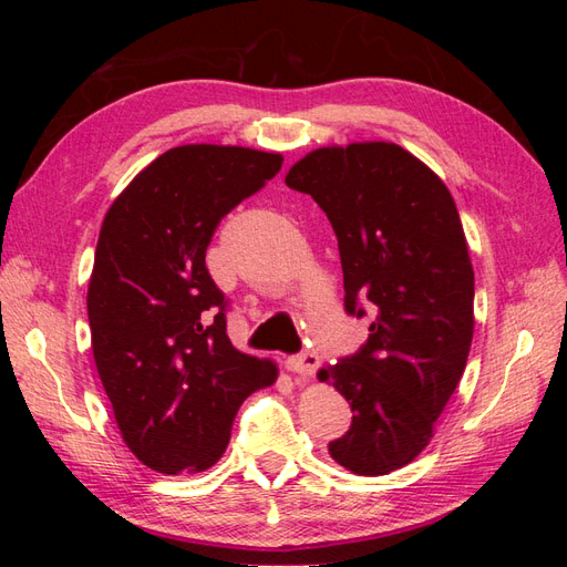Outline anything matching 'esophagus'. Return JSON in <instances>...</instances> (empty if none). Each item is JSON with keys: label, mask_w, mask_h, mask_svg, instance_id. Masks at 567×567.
<instances>
[{"label": "esophagus", "mask_w": 567, "mask_h": 567, "mask_svg": "<svg viewBox=\"0 0 567 567\" xmlns=\"http://www.w3.org/2000/svg\"><path fill=\"white\" fill-rule=\"evenodd\" d=\"M286 364H288L290 373H298V375H302V379H310V375L317 373L321 362H319V354L315 350H305L300 354L290 357Z\"/></svg>", "instance_id": "obj_1"}]
</instances>
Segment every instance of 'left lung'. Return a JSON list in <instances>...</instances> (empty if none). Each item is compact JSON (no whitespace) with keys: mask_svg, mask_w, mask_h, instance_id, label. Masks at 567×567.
Returning a JSON list of instances; mask_svg holds the SVG:
<instances>
[{"mask_svg":"<svg viewBox=\"0 0 567 567\" xmlns=\"http://www.w3.org/2000/svg\"><path fill=\"white\" fill-rule=\"evenodd\" d=\"M286 184L331 221L346 312H371L364 346L317 373L352 406L329 454L388 475L425 450L466 369L475 279L458 210L431 167L388 142L317 148Z\"/></svg>","mask_w":567,"mask_h":567,"instance_id":"1","label":"left lung"}]
</instances>
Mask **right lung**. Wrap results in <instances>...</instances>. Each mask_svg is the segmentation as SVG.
<instances>
[{
	"mask_svg": "<svg viewBox=\"0 0 567 567\" xmlns=\"http://www.w3.org/2000/svg\"><path fill=\"white\" fill-rule=\"evenodd\" d=\"M279 153L188 144L136 175L101 225L87 290L92 352L120 433L144 466L198 473L225 454L277 364L238 352L205 267L217 225L279 173Z\"/></svg>",
	"mask_w": 567,
	"mask_h": 567,
	"instance_id": "1",
	"label": "right lung"
}]
</instances>
